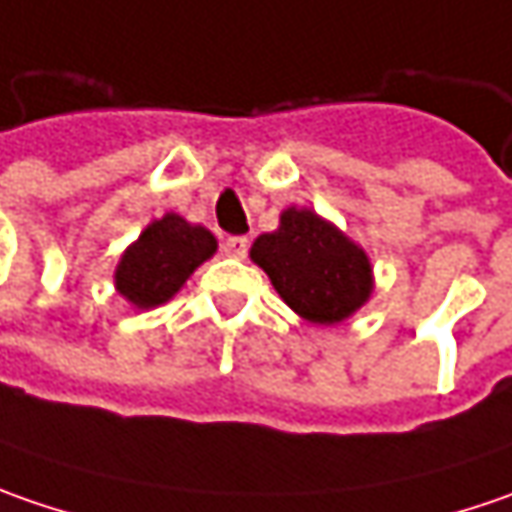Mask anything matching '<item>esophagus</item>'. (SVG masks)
I'll use <instances>...</instances> for the list:
<instances>
[{
	"mask_svg": "<svg viewBox=\"0 0 512 512\" xmlns=\"http://www.w3.org/2000/svg\"><path fill=\"white\" fill-rule=\"evenodd\" d=\"M223 252L229 257H246V252H249V240L246 237H240V234H234V237H226L223 240Z\"/></svg>",
	"mask_w": 512,
	"mask_h": 512,
	"instance_id": "esophagus-1",
	"label": "esophagus"
}]
</instances>
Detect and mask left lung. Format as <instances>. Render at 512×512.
Segmentation results:
<instances>
[{
	"label": "left lung",
	"mask_w": 512,
	"mask_h": 512,
	"mask_svg": "<svg viewBox=\"0 0 512 512\" xmlns=\"http://www.w3.org/2000/svg\"><path fill=\"white\" fill-rule=\"evenodd\" d=\"M252 260L300 318L338 323L372 292L367 255L335 226L306 209H286L280 229L260 234Z\"/></svg>",
	"instance_id": "1"
}]
</instances>
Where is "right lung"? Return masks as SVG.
<instances>
[{
	"mask_svg": "<svg viewBox=\"0 0 512 512\" xmlns=\"http://www.w3.org/2000/svg\"><path fill=\"white\" fill-rule=\"evenodd\" d=\"M217 240L203 226H191L177 214L154 220L117 266V289L134 306L166 303L191 272L209 260Z\"/></svg>",
	"mask_w": 512,
	"mask_h": 512,
	"instance_id": "right-lung-1",
	"label": "right lung"
}]
</instances>
